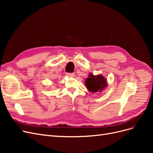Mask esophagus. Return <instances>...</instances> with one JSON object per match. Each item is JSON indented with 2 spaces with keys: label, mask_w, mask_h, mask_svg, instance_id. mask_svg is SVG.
<instances>
[{
  "label": "esophagus",
  "mask_w": 153,
  "mask_h": 153,
  "mask_svg": "<svg viewBox=\"0 0 153 153\" xmlns=\"http://www.w3.org/2000/svg\"><path fill=\"white\" fill-rule=\"evenodd\" d=\"M67 75L68 76H69V77H73V76H75V73H67Z\"/></svg>",
  "instance_id": "34e87169"
}]
</instances>
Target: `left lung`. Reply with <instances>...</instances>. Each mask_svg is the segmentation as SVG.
<instances>
[{
    "mask_svg": "<svg viewBox=\"0 0 153 153\" xmlns=\"http://www.w3.org/2000/svg\"><path fill=\"white\" fill-rule=\"evenodd\" d=\"M89 77L86 78L85 86L89 91L91 92H101L107 87L106 78L101 75H94L89 74Z\"/></svg>",
    "mask_w": 153,
    "mask_h": 153,
    "instance_id": "8db88e82",
    "label": "left lung"
}]
</instances>
